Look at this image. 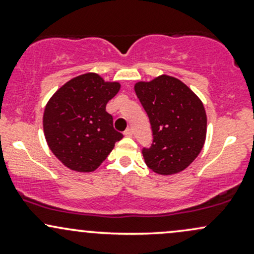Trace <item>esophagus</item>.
Listing matches in <instances>:
<instances>
[{
  "label": "esophagus",
  "mask_w": 254,
  "mask_h": 254,
  "mask_svg": "<svg viewBox=\"0 0 254 254\" xmlns=\"http://www.w3.org/2000/svg\"><path fill=\"white\" fill-rule=\"evenodd\" d=\"M124 136H127V137H131L132 136V130L131 129H127L124 131Z\"/></svg>",
  "instance_id": "esophagus-1"
}]
</instances>
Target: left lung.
Segmentation results:
<instances>
[{
  "mask_svg": "<svg viewBox=\"0 0 254 254\" xmlns=\"http://www.w3.org/2000/svg\"><path fill=\"white\" fill-rule=\"evenodd\" d=\"M149 117L153 144L143 149L145 165L161 176L188 168L206 138V113L202 100L179 78L162 74L133 86Z\"/></svg>",
  "mask_w": 254,
  "mask_h": 254,
  "instance_id": "1",
  "label": "left lung"
}]
</instances>
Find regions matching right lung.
I'll use <instances>...</instances> for the list:
<instances>
[{
	"label": "right lung",
	"instance_id": "obj_1",
	"mask_svg": "<svg viewBox=\"0 0 254 254\" xmlns=\"http://www.w3.org/2000/svg\"><path fill=\"white\" fill-rule=\"evenodd\" d=\"M121 89L97 72L78 75L49 99L43 115L46 143L69 170L90 173L105 161L123 135L113 129L106 105Z\"/></svg>",
	"mask_w": 254,
	"mask_h": 254
}]
</instances>
